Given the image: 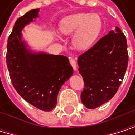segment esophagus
Instances as JSON below:
<instances>
[{
  "instance_id": "34e87169",
  "label": "esophagus",
  "mask_w": 135,
  "mask_h": 135,
  "mask_svg": "<svg viewBox=\"0 0 135 135\" xmlns=\"http://www.w3.org/2000/svg\"><path fill=\"white\" fill-rule=\"evenodd\" d=\"M69 61H70V64H71V65L72 66L73 69H74V70H76L77 65H76V61L75 60V59L72 58V57H69Z\"/></svg>"
}]
</instances>
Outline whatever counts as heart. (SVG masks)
<instances>
[{
    "mask_svg": "<svg viewBox=\"0 0 135 135\" xmlns=\"http://www.w3.org/2000/svg\"><path fill=\"white\" fill-rule=\"evenodd\" d=\"M103 29V21L98 14L77 13L64 18L60 26L64 35L73 36V44L79 49L90 47Z\"/></svg>",
    "mask_w": 135,
    "mask_h": 135,
    "instance_id": "heart-1",
    "label": "heart"
}]
</instances>
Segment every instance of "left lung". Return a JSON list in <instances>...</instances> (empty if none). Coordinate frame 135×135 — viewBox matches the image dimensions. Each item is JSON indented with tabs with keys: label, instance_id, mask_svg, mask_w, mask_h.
Wrapping results in <instances>:
<instances>
[{
	"label": "left lung",
	"instance_id": "left-lung-1",
	"mask_svg": "<svg viewBox=\"0 0 135 135\" xmlns=\"http://www.w3.org/2000/svg\"><path fill=\"white\" fill-rule=\"evenodd\" d=\"M79 72L84 81L81 101L95 109L117 92L128 65L127 39L119 28L102 37L78 58Z\"/></svg>",
	"mask_w": 135,
	"mask_h": 135
}]
</instances>
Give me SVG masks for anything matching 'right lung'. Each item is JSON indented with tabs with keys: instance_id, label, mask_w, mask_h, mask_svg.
Listing matches in <instances>:
<instances>
[{
	"instance_id": "obj_1",
	"label": "right lung",
	"mask_w": 135,
	"mask_h": 135,
	"mask_svg": "<svg viewBox=\"0 0 135 135\" xmlns=\"http://www.w3.org/2000/svg\"><path fill=\"white\" fill-rule=\"evenodd\" d=\"M39 9H32L16 20L8 39L6 63L12 83L17 93L36 108L52 110L58 92L73 73L68 57L45 53L34 54L21 40V30L34 18Z\"/></svg>"
}]
</instances>
